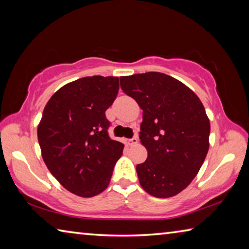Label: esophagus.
Returning a JSON list of instances; mask_svg holds the SVG:
<instances>
[{
  "mask_svg": "<svg viewBox=\"0 0 249 249\" xmlns=\"http://www.w3.org/2000/svg\"><path fill=\"white\" fill-rule=\"evenodd\" d=\"M137 142H138L137 137H133V138H129V140H125V144L128 146H133V145H136Z\"/></svg>",
  "mask_w": 249,
  "mask_h": 249,
  "instance_id": "obj_1",
  "label": "esophagus"
}]
</instances>
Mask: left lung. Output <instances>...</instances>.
<instances>
[{
	"mask_svg": "<svg viewBox=\"0 0 249 249\" xmlns=\"http://www.w3.org/2000/svg\"><path fill=\"white\" fill-rule=\"evenodd\" d=\"M121 88L142 109L140 140L148 151L136 166L140 183L156 197L184 190L209 150L210 121L197 95L161 72L121 77Z\"/></svg>",
	"mask_w": 249,
	"mask_h": 249,
	"instance_id": "obj_1",
	"label": "left lung"
}]
</instances>
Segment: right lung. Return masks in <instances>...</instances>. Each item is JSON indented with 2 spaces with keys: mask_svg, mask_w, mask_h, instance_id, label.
I'll return each mask as SVG.
<instances>
[{
  "mask_svg": "<svg viewBox=\"0 0 249 249\" xmlns=\"http://www.w3.org/2000/svg\"><path fill=\"white\" fill-rule=\"evenodd\" d=\"M117 77H84L46 104L37 128L46 166L62 187L82 197L107 188L124 145L109 138L105 111L119 93Z\"/></svg>",
  "mask_w": 249,
  "mask_h": 249,
  "instance_id": "right-lung-1",
  "label": "right lung"
}]
</instances>
